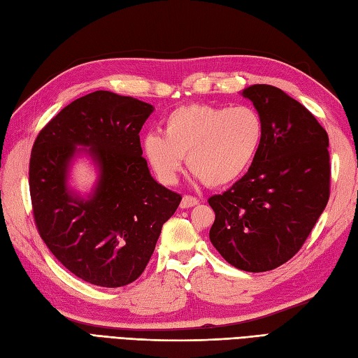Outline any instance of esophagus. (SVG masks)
Instances as JSON below:
<instances>
[{
  "label": "esophagus",
  "instance_id": "1",
  "mask_svg": "<svg viewBox=\"0 0 358 358\" xmlns=\"http://www.w3.org/2000/svg\"><path fill=\"white\" fill-rule=\"evenodd\" d=\"M197 203H199V201H197V197L185 194L184 197H182L180 208H192V206H194V205H197Z\"/></svg>",
  "mask_w": 358,
  "mask_h": 358
}]
</instances>
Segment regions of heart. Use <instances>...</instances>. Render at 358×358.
<instances>
[{
  "instance_id": "b5f03b06",
  "label": "heart",
  "mask_w": 358,
  "mask_h": 358,
  "mask_svg": "<svg viewBox=\"0 0 358 358\" xmlns=\"http://www.w3.org/2000/svg\"><path fill=\"white\" fill-rule=\"evenodd\" d=\"M265 124L248 106H184L165 119V133L150 131L144 153L157 178L173 184L184 165L205 185L224 187L239 179L256 159Z\"/></svg>"
}]
</instances>
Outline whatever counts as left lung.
<instances>
[{
	"mask_svg": "<svg viewBox=\"0 0 358 358\" xmlns=\"http://www.w3.org/2000/svg\"><path fill=\"white\" fill-rule=\"evenodd\" d=\"M265 124L248 173L208 203L216 214L210 241L228 264L264 273L296 256L329 199L328 133L280 89L256 84L242 92Z\"/></svg>",
	"mask_w": 358,
	"mask_h": 358,
	"instance_id": "obj_1",
	"label": "left lung"
}]
</instances>
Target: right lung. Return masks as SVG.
Returning a JSON list of instances; mask_svg holds the SVG:
<instances>
[{
  "label": "right lung",
  "mask_w": 358,
  "mask_h": 358,
  "mask_svg": "<svg viewBox=\"0 0 358 358\" xmlns=\"http://www.w3.org/2000/svg\"><path fill=\"white\" fill-rule=\"evenodd\" d=\"M153 106L98 90L45 124L31 147L29 188L39 236L79 279L125 287L144 273L162 225L182 196L152 178L139 131ZM76 145L90 146L100 180L89 200L66 188Z\"/></svg>",
  "instance_id": "1"
}]
</instances>
